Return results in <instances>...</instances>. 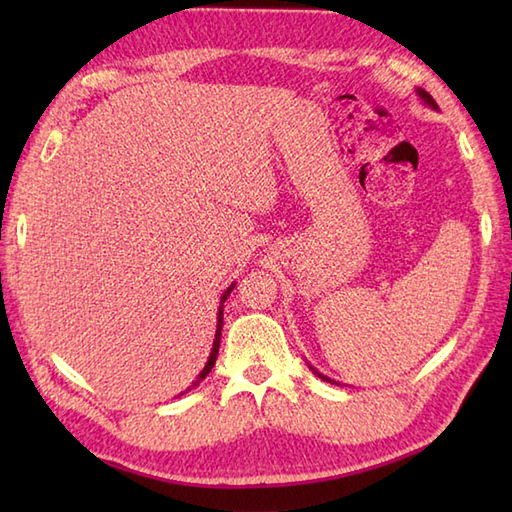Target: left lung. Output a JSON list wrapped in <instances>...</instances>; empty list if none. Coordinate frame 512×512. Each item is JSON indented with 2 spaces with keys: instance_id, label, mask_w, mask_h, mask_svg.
Masks as SVG:
<instances>
[{
  "instance_id": "left-lung-1",
  "label": "left lung",
  "mask_w": 512,
  "mask_h": 512,
  "mask_svg": "<svg viewBox=\"0 0 512 512\" xmlns=\"http://www.w3.org/2000/svg\"><path fill=\"white\" fill-rule=\"evenodd\" d=\"M418 94H420V99L424 101V103H429L431 107H436V101H433L431 99V94L429 92H424V90H418ZM319 374V372H317ZM319 378H323V380H328V383H334V380L332 378H328V376H323V374H319Z\"/></svg>"
}]
</instances>
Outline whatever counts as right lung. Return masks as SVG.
<instances>
[{"instance_id": "add662e5", "label": "right lung", "mask_w": 512, "mask_h": 512, "mask_svg": "<svg viewBox=\"0 0 512 512\" xmlns=\"http://www.w3.org/2000/svg\"><path fill=\"white\" fill-rule=\"evenodd\" d=\"M233 286L235 284H231L226 288V292L222 295V303L226 301V297L231 295V290H233ZM222 321H224V317H222V308H220V312H217V332H215V341H213V350H211V356H209V361H206V365H204V369L200 372V376H198V380H195V383L189 387V389H193V387H198L200 385V380H204L206 376H209V372L213 369V365H215V358H217V352H220V334H222ZM187 389V391H189Z\"/></svg>"}]
</instances>
